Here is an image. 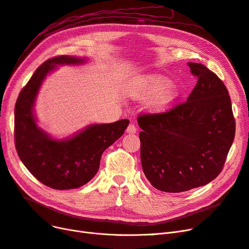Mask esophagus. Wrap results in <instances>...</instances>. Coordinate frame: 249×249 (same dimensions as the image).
<instances>
[{
  "mask_svg": "<svg viewBox=\"0 0 249 249\" xmlns=\"http://www.w3.org/2000/svg\"><path fill=\"white\" fill-rule=\"evenodd\" d=\"M137 132V127L134 124H128V126L126 127V133L128 134H135Z\"/></svg>",
  "mask_w": 249,
  "mask_h": 249,
  "instance_id": "obj_1",
  "label": "esophagus"
}]
</instances>
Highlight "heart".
Wrapping results in <instances>:
<instances>
[{
  "mask_svg": "<svg viewBox=\"0 0 249 249\" xmlns=\"http://www.w3.org/2000/svg\"><path fill=\"white\" fill-rule=\"evenodd\" d=\"M167 83H168V80L164 78V77L148 76L147 78H145L143 80L140 92L142 96L152 95V93L164 89ZM174 99H175V89L172 88H167L159 92L156 96V98L153 99L152 106L158 110L166 109L167 107L170 106L171 103L174 101Z\"/></svg>",
  "mask_w": 249,
  "mask_h": 249,
  "instance_id": "b5f03b06",
  "label": "heart"
}]
</instances>
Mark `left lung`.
Instances as JSON below:
<instances>
[{
	"mask_svg": "<svg viewBox=\"0 0 249 249\" xmlns=\"http://www.w3.org/2000/svg\"><path fill=\"white\" fill-rule=\"evenodd\" d=\"M198 78L186 101L159 113H141V164L153 187L182 193L222 171L236 123L225 83L202 64L188 63Z\"/></svg>",
	"mask_w": 249,
	"mask_h": 249,
	"instance_id": "obj_1",
	"label": "left lung"
}]
</instances>
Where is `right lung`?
<instances>
[{"label":"right lung","mask_w":249,"mask_h":249,"mask_svg":"<svg viewBox=\"0 0 249 249\" xmlns=\"http://www.w3.org/2000/svg\"><path fill=\"white\" fill-rule=\"evenodd\" d=\"M84 59L59 55L37 68L17 98L14 109V143L23 165L44 185L72 190L88 183L98 172L102 153L128 125V119L89 125L68 140L51 139L36 124L33 106L45 76L56 65L81 64Z\"/></svg>","instance_id":"right-lung-1"}]
</instances>
